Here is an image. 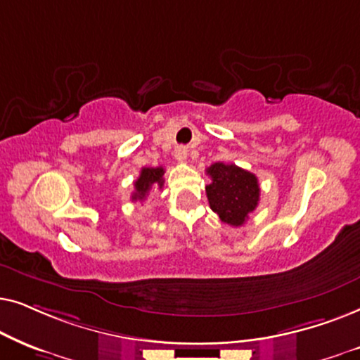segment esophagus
<instances>
[{
    "mask_svg": "<svg viewBox=\"0 0 360 360\" xmlns=\"http://www.w3.org/2000/svg\"><path fill=\"white\" fill-rule=\"evenodd\" d=\"M174 158L177 161H186V158H188V148H186V146H176Z\"/></svg>",
    "mask_w": 360,
    "mask_h": 360,
    "instance_id": "esophagus-1",
    "label": "esophagus"
}]
</instances>
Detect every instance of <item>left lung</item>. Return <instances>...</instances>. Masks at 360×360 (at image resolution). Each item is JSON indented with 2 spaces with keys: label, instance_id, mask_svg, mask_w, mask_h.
<instances>
[{
  "label": "left lung",
  "instance_id": "obj_1",
  "mask_svg": "<svg viewBox=\"0 0 360 360\" xmlns=\"http://www.w3.org/2000/svg\"><path fill=\"white\" fill-rule=\"evenodd\" d=\"M210 184L205 186L209 205L220 220L240 227L260 200V186L255 174L236 165L214 162L205 169Z\"/></svg>",
  "mask_w": 360,
  "mask_h": 360
}]
</instances>
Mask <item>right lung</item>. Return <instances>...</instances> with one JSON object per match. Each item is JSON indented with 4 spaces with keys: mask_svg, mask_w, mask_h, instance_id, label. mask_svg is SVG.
I'll list each match as a JSON object with an SVG mask.
<instances>
[{
    "mask_svg": "<svg viewBox=\"0 0 360 360\" xmlns=\"http://www.w3.org/2000/svg\"><path fill=\"white\" fill-rule=\"evenodd\" d=\"M165 167H143L140 177L135 181V193L131 194L133 200H145L150 193L156 189H162L165 184Z\"/></svg>",
    "mask_w": 360,
    "mask_h": 360,
    "instance_id": "obj_1",
    "label": "right lung"
}]
</instances>
